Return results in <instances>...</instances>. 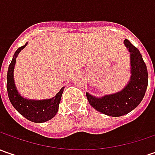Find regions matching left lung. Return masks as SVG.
I'll list each match as a JSON object with an SVG mask.
<instances>
[{
	"mask_svg": "<svg viewBox=\"0 0 155 155\" xmlns=\"http://www.w3.org/2000/svg\"><path fill=\"white\" fill-rule=\"evenodd\" d=\"M124 45L130 52L131 77L128 84L119 92L96 97L86 93L95 110L109 116H122L135 109L144 97L147 87V70L139 50L125 39Z\"/></svg>",
	"mask_w": 155,
	"mask_h": 155,
	"instance_id": "8db88e82",
	"label": "left lung"
}]
</instances>
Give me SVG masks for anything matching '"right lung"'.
Wrapping results in <instances>:
<instances>
[{"label":"right lung","instance_id":"right-lung-1","mask_svg":"<svg viewBox=\"0 0 155 155\" xmlns=\"http://www.w3.org/2000/svg\"><path fill=\"white\" fill-rule=\"evenodd\" d=\"M27 45L21 46L17 49L14 54L13 59L9 64L7 76V90L8 97L12 105L21 116H23L27 120L33 122H45L51 120L57 114L58 110V105L61 100L64 87L57 93L55 97L52 98L45 100H31L24 98L19 94L15 80H14V70H15L16 58L20 51Z\"/></svg>","mask_w":155,"mask_h":155}]
</instances>
